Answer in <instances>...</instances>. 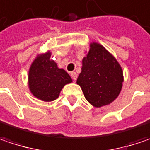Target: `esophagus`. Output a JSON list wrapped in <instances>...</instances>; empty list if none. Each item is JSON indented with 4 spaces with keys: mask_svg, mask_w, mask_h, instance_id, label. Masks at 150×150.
<instances>
[{
    "mask_svg": "<svg viewBox=\"0 0 150 150\" xmlns=\"http://www.w3.org/2000/svg\"><path fill=\"white\" fill-rule=\"evenodd\" d=\"M71 79L73 80V81L77 80L78 75H77V73H76L75 71H71Z\"/></svg>",
    "mask_w": 150,
    "mask_h": 150,
    "instance_id": "34e87169",
    "label": "esophagus"
}]
</instances>
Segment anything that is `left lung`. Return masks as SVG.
Here are the masks:
<instances>
[{
  "label": "left lung",
  "mask_w": 150,
  "mask_h": 150,
  "mask_svg": "<svg viewBox=\"0 0 150 150\" xmlns=\"http://www.w3.org/2000/svg\"><path fill=\"white\" fill-rule=\"evenodd\" d=\"M122 82L123 73L117 61L100 44H91L77 79L85 99L95 107L109 105L119 95Z\"/></svg>",
  "instance_id": "left-lung-1"
}]
</instances>
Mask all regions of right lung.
<instances>
[{
    "mask_svg": "<svg viewBox=\"0 0 150 150\" xmlns=\"http://www.w3.org/2000/svg\"><path fill=\"white\" fill-rule=\"evenodd\" d=\"M71 82V77L63 69L57 67L50 60V53L37 57L28 72V85L31 93L44 101H53L58 98L64 85Z\"/></svg>",
    "mask_w": 150,
    "mask_h": 150,
    "instance_id": "obj_1",
    "label": "right lung"
}]
</instances>
